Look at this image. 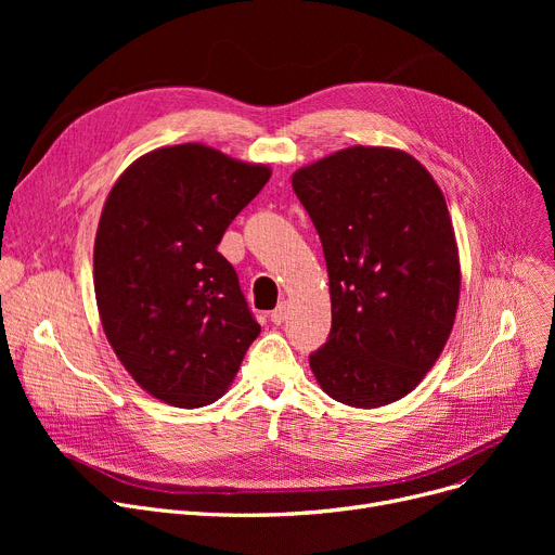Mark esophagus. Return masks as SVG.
<instances>
[{
	"instance_id": "obj_1",
	"label": "esophagus",
	"mask_w": 555,
	"mask_h": 555,
	"mask_svg": "<svg viewBox=\"0 0 555 555\" xmlns=\"http://www.w3.org/2000/svg\"><path fill=\"white\" fill-rule=\"evenodd\" d=\"M270 317H272V322H274L276 326H281V324L285 322V319H287V304H285V301H281V304L272 310V314H270Z\"/></svg>"
}]
</instances>
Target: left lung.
I'll return each mask as SVG.
<instances>
[{
  "instance_id": "1",
  "label": "left lung",
  "mask_w": 555,
  "mask_h": 555,
  "mask_svg": "<svg viewBox=\"0 0 555 555\" xmlns=\"http://www.w3.org/2000/svg\"><path fill=\"white\" fill-rule=\"evenodd\" d=\"M331 283L333 328L310 369L333 400L375 410L414 391L450 339L461 260L443 191L410 153L351 145L293 172Z\"/></svg>"
}]
</instances>
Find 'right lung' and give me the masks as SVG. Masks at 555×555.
Returning <instances> with one entry per match:
<instances>
[{
    "mask_svg": "<svg viewBox=\"0 0 555 555\" xmlns=\"http://www.w3.org/2000/svg\"><path fill=\"white\" fill-rule=\"evenodd\" d=\"M272 168L211 145H166L114 182L94 241L103 333L132 380L182 410L222 398L260 326L218 251Z\"/></svg>",
    "mask_w": 555,
    "mask_h": 555,
    "instance_id": "add662e5",
    "label": "right lung"
}]
</instances>
